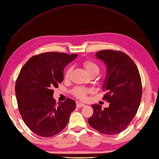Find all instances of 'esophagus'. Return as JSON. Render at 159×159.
Instances as JSON below:
<instances>
[{
  "label": "esophagus",
  "instance_id": "1",
  "mask_svg": "<svg viewBox=\"0 0 159 159\" xmlns=\"http://www.w3.org/2000/svg\"><path fill=\"white\" fill-rule=\"evenodd\" d=\"M85 104H84V103H79V102H78L76 103V107H84L85 106Z\"/></svg>",
  "mask_w": 159,
  "mask_h": 159
}]
</instances>
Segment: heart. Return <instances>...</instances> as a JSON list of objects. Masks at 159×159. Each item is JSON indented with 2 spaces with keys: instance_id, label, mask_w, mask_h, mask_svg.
Here are the masks:
<instances>
[{
  "instance_id": "1",
  "label": "heart",
  "mask_w": 159,
  "mask_h": 159,
  "mask_svg": "<svg viewBox=\"0 0 159 159\" xmlns=\"http://www.w3.org/2000/svg\"><path fill=\"white\" fill-rule=\"evenodd\" d=\"M82 65L84 67L85 70L87 71L88 73L92 75L93 74H96L99 73V67L98 64L91 60H85L82 61ZM71 68H68L66 70L64 74V79L66 80H68L70 78V75L71 73ZM91 92V90L88 88L76 87L71 90V93L75 98H78L81 100H84L86 99V97L88 93Z\"/></svg>"
}]
</instances>
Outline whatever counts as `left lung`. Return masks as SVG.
Listing matches in <instances>:
<instances>
[{"instance_id":"obj_1","label":"left lung","mask_w":159,"mask_h":159,"mask_svg":"<svg viewBox=\"0 0 159 159\" xmlns=\"http://www.w3.org/2000/svg\"><path fill=\"white\" fill-rule=\"evenodd\" d=\"M96 56L107 66L103 99L109 106L102 109L99 104L91 105L93 113L88 121L98 131L112 135L123 131L135 116L142 97L141 79L136 64L125 53L103 50Z\"/></svg>"}]
</instances>
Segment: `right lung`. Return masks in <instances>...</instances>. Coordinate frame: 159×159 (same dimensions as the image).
<instances>
[{
  "instance_id": "right-lung-1",
  "label": "right lung",
  "mask_w": 159,
  "mask_h": 159,
  "mask_svg": "<svg viewBox=\"0 0 159 159\" xmlns=\"http://www.w3.org/2000/svg\"><path fill=\"white\" fill-rule=\"evenodd\" d=\"M56 52H44L28 60L16 79L18 108L25 124L42 137L58 134L68 123L75 109L74 100L67 98L56 103L53 88L64 80V69L77 57Z\"/></svg>"
}]
</instances>
